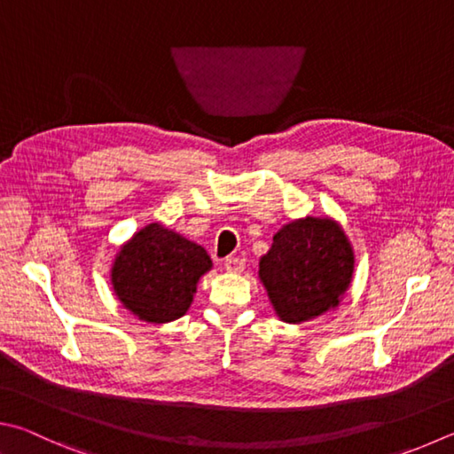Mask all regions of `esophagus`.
<instances>
[{
  "mask_svg": "<svg viewBox=\"0 0 454 454\" xmlns=\"http://www.w3.org/2000/svg\"><path fill=\"white\" fill-rule=\"evenodd\" d=\"M224 268L228 271H232V274H240L246 268V260L240 258V255H230V258L224 260Z\"/></svg>",
  "mask_w": 454,
  "mask_h": 454,
  "instance_id": "esophagus-1",
  "label": "esophagus"
}]
</instances>
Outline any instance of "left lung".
I'll return each instance as SVG.
<instances>
[{"label":"left lung","mask_w":454,"mask_h":454,"mask_svg":"<svg viewBox=\"0 0 454 454\" xmlns=\"http://www.w3.org/2000/svg\"><path fill=\"white\" fill-rule=\"evenodd\" d=\"M353 276V250L340 224L301 218L284 226L260 260V279L286 324L337 308Z\"/></svg>","instance_id":"1"}]
</instances>
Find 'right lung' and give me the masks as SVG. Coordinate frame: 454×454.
<instances>
[{"label":"right lung","instance_id":"obj_1","mask_svg":"<svg viewBox=\"0 0 454 454\" xmlns=\"http://www.w3.org/2000/svg\"><path fill=\"white\" fill-rule=\"evenodd\" d=\"M212 268L202 246L162 224H148L122 246L111 282L129 311L148 324L183 317L200 276Z\"/></svg>","mask_w":454,"mask_h":454}]
</instances>
